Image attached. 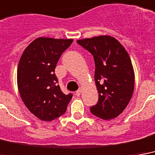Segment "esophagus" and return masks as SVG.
<instances>
[{
    "label": "esophagus",
    "instance_id": "1",
    "mask_svg": "<svg viewBox=\"0 0 155 155\" xmlns=\"http://www.w3.org/2000/svg\"><path fill=\"white\" fill-rule=\"evenodd\" d=\"M81 91H82V88H81V87H80V88H79L78 90L76 91V95H77V96H80V95H81Z\"/></svg>",
    "mask_w": 155,
    "mask_h": 155
}]
</instances>
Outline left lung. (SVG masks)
<instances>
[{
  "label": "left lung",
  "mask_w": 155,
  "mask_h": 155,
  "mask_svg": "<svg viewBox=\"0 0 155 155\" xmlns=\"http://www.w3.org/2000/svg\"><path fill=\"white\" fill-rule=\"evenodd\" d=\"M94 56V81L99 102L91 112L108 120L123 112L134 91L135 75L125 48L112 36L99 35L77 40Z\"/></svg>",
  "instance_id": "8db88e82"
}]
</instances>
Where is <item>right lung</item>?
<instances>
[{"instance_id":"1","label":"right lung","mask_w":155,"mask_h":155,"mask_svg":"<svg viewBox=\"0 0 155 155\" xmlns=\"http://www.w3.org/2000/svg\"><path fill=\"white\" fill-rule=\"evenodd\" d=\"M73 39L39 37L24 50L19 60L17 82L24 104L37 118L51 121L62 116L72 94L61 91L55 68Z\"/></svg>"}]
</instances>
